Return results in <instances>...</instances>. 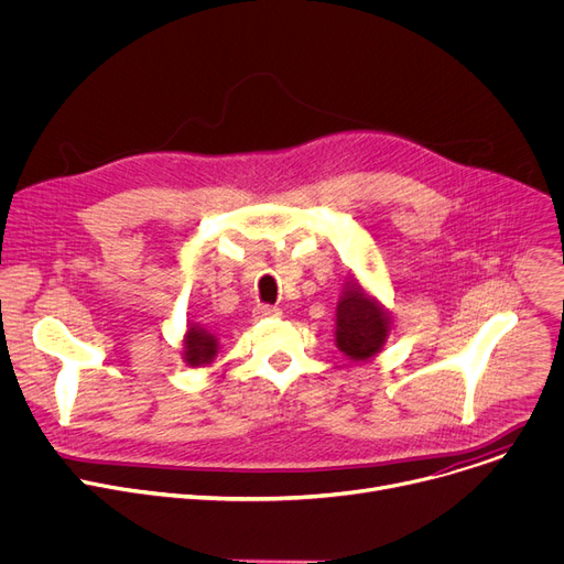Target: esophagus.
<instances>
[{
  "mask_svg": "<svg viewBox=\"0 0 564 564\" xmlns=\"http://www.w3.org/2000/svg\"><path fill=\"white\" fill-rule=\"evenodd\" d=\"M254 316L257 318H275V316H280V310L273 305H257Z\"/></svg>",
  "mask_w": 564,
  "mask_h": 564,
  "instance_id": "1",
  "label": "esophagus"
}]
</instances>
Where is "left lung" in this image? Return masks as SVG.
I'll return each instance as SVG.
<instances>
[{
    "label": "left lung",
    "instance_id": "left-lung-1",
    "mask_svg": "<svg viewBox=\"0 0 564 564\" xmlns=\"http://www.w3.org/2000/svg\"><path fill=\"white\" fill-rule=\"evenodd\" d=\"M387 337V314L355 284L337 305V346L350 359L373 357Z\"/></svg>",
    "mask_w": 564,
    "mask_h": 564
}]
</instances>
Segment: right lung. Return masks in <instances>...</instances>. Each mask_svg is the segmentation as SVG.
Instances as JSON below:
<instances>
[{"instance_id": "1", "label": "right lung", "mask_w": 564, "mask_h": 564, "mask_svg": "<svg viewBox=\"0 0 564 564\" xmlns=\"http://www.w3.org/2000/svg\"><path fill=\"white\" fill-rule=\"evenodd\" d=\"M186 352L184 359L191 364V367H200V364H209L212 357L218 350V341L214 335H209L207 329L191 325L188 333H186Z\"/></svg>"}]
</instances>
